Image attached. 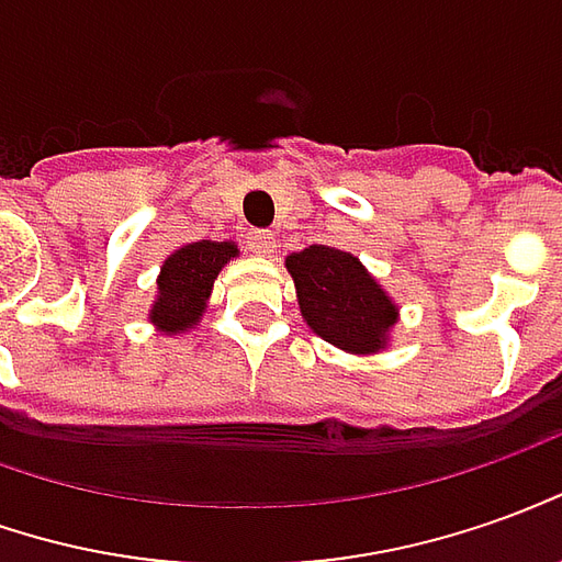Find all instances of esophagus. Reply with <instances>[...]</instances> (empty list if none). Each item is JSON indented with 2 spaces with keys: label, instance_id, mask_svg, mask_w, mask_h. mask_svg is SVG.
Segmentation results:
<instances>
[{
  "label": "esophagus",
  "instance_id": "esophagus-1",
  "mask_svg": "<svg viewBox=\"0 0 562 562\" xmlns=\"http://www.w3.org/2000/svg\"><path fill=\"white\" fill-rule=\"evenodd\" d=\"M247 247H250L254 254H259V257H272L278 244H274V238L269 232H247Z\"/></svg>",
  "mask_w": 562,
  "mask_h": 562
}]
</instances>
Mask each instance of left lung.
<instances>
[{
  "instance_id": "left-lung-1",
  "label": "left lung",
  "mask_w": 562,
  "mask_h": 562,
  "mask_svg": "<svg viewBox=\"0 0 562 562\" xmlns=\"http://www.w3.org/2000/svg\"><path fill=\"white\" fill-rule=\"evenodd\" d=\"M284 266L308 330L358 358L389 348L401 308L355 254L312 244L290 254Z\"/></svg>"
}]
</instances>
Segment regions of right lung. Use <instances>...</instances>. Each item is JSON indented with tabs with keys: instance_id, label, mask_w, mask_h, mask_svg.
<instances>
[{
	"instance_id": "right-lung-1",
	"label": "right lung",
	"mask_w": 562,
	"mask_h": 562,
	"mask_svg": "<svg viewBox=\"0 0 562 562\" xmlns=\"http://www.w3.org/2000/svg\"><path fill=\"white\" fill-rule=\"evenodd\" d=\"M241 254L235 241H189L165 257L156 278V300L149 305V324L161 336L195 330L207 312L216 274Z\"/></svg>"
}]
</instances>
